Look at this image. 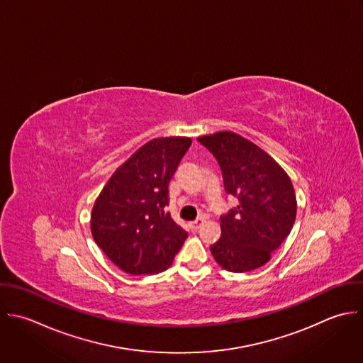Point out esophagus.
<instances>
[{
  "instance_id": "esophagus-1",
  "label": "esophagus",
  "mask_w": 363,
  "mask_h": 363,
  "mask_svg": "<svg viewBox=\"0 0 363 363\" xmlns=\"http://www.w3.org/2000/svg\"><path fill=\"white\" fill-rule=\"evenodd\" d=\"M203 222H205L203 218H198L196 220H194V222L189 223V228H191L192 230H196V229H199V226H201Z\"/></svg>"
}]
</instances>
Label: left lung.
<instances>
[{
    "label": "left lung",
    "mask_w": 363,
    "mask_h": 363,
    "mask_svg": "<svg viewBox=\"0 0 363 363\" xmlns=\"http://www.w3.org/2000/svg\"><path fill=\"white\" fill-rule=\"evenodd\" d=\"M198 141L216 158L226 194L239 201L220 216L222 236L211 246L215 260L233 273L264 266L296 220L291 179L267 152L239 134L220 131Z\"/></svg>",
    "instance_id": "obj_1"
}]
</instances>
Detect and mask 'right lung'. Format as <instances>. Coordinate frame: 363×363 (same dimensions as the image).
Listing matches in <instances>:
<instances>
[{
    "label": "right lung",
    "mask_w": 363,
    "mask_h": 363,
    "mask_svg": "<svg viewBox=\"0 0 363 363\" xmlns=\"http://www.w3.org/2000/svg\"><path fill=\"white\" fill-rule=\"evenodd\" d=\"M191 144L188 137L151 140L116 169L96 199L93 239L123 272H164L186 240L165 206L169 181Z\"/></svg>",
    "instance_id": "1"
}]
</instances>
